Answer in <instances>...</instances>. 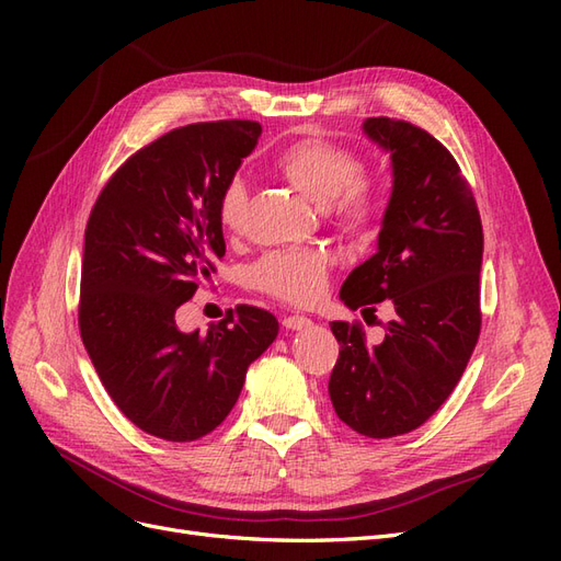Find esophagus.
Instances as JSON below:
<instances>
[{"label":"esophagus","instance_id":"esophagus-1","mask_svg":"<svg viewBox=\"0 0 561 561\" xmlns=\"http://www.w3.org/2000/svg\"><path fill=\"white\" fill-rule=\"evenodd\" d=\"M311 325V318H307V316H285L283 318V328L285 330H304V328H309Z\"/></svg>","mask_w":561,"mask_h":561}]
</instances>
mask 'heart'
<instances>
[{"label":"heart","instance_id":"obj_1","mask_svg":"<svg viewBox=\"0 0 561 561\" xmlns=\"http://www.w3.org/2000/svg\"><path fill=\"white\" fill-rule=\"evenodd\" d=\"M274 168L299 194L318 206H328L332 222L346 233H369L383 215V190L363 173V159L334 140L309 135L287 145ZM248 190L241 178H231L217 203L225 231H239L245 217ZM330 260L316 248L274 250L250 268V280L260 293L295 307L316 304L328 290Z\"/></svg>","mask_w":561,"mask_h":561}]
</instances>
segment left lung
<instances>
[{"label": "left lung", "instance_id": "1", "mask_svg": "<svg viewBox=\"0 0 561 561\" xmlns=\"http://www.w3.org/2000/svg\"><path fill=\"white\" fill-rule=\"evenodd\" d=\"M365 133L390 151L393 194L379 252L351 271L342 299L377 311L390 299L379 346L363 322L334 320L339 358L330 375L336 416L355 433L383 439L426 423L451 396L480 339L482 219L451 151L402 118L371 116Z\"/></svg>", "mask_w": 561, "mask_h": 561}]
</instances>
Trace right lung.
Wrapping results in <instances>:
<instances>
[{
	"mask_svg": "<svg viewBox=\"0 0 561 561\" xmlns=\"http://www.w3.org/2000/svg\"><path fill=\"white\" fill-rule=\"evenodd\" d=\"M245 118L175 128L107 180L83 241L79 332L100 381L145 433L192 443L215 431L278 320L239 304L208 332H182L175 311L225 257L217 203L257 145Z\"/></svg>",
	"mask_w": 561,
	"mask_h": 561,
	"instance_id": "1",
	"label": "right lung"
}]
</instances>
